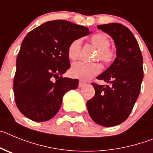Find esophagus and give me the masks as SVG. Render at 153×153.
Segmentation results:
<instances>
[{
    "label": "esophagus",
    "mask_w": 153,
    "mask_h": 153,
    "mask_svg": "<svg viewBox=\"0 0 153 153\" xmlns=\"http://www.w3.org/2000/svg\"><path fill=\"white\" fill-rule=\"evenodd\" d=\"M85 85V82H82V81H79V83H78V87H79V88H82V87L84 86Z\"/></svg>",
    "instance_id": "1"
}]
</instances>
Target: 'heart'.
Masks as SVG:
<instances>
[{
    "instance_id": "heart-1",
    "label": "heart",
    "mask_w": 153,
    "mask_h": 153,
    "mask_svg": "<svg viewBox=\"0 0 153 153\" xmlns=\"http://www.w3.org/2000/svg\"><path fill=\"white\" fill-rule=\"evenodd\" d=\"M91 42L97 49V59L106 65L113 62L116 53L110 48L111 42L109 38L104 33H97L92 36ZM82 49V39H76L69 44L68 56L71 60H76L79 58ZM101 71V66L97 63H85L82 62H75L72 65L70 74L72 77L79 79L89 80L98 75Z\"/></svg>"
}]
</instances>
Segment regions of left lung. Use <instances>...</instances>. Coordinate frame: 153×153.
Instances as JSON below:
<instances>
[{"label": "left lung", "instance_id": "obj_1", "mask_svg": "<svg viewBox=\"0 0 153 153\" xmlns=\"http://www.w3.org/2000/svg\"><path fill=\"white\" fill-rule=\"evenodd\" d=\"M97 28L113 38L117 57L97 77L110 85L92 83L95 94L88 100L87 108L96 123L109 127L123 123L131 113L143 78V62L138 42L127 27L113 23Z\"/></svg>", "mask_w": 153, "mask_h": 153}]
</instances>
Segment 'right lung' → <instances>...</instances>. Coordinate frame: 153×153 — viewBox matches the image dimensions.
<instances>
[{"label": "right lung", "mask_w": 153, "mask_h": 153, "mask_svg": "<svg viewBox=\"0 0 153 153\" xmlns=\"http://www.w3.org/2000/svg\"><path fill=\"white\" fill-rule=\"evenodd\" d=\"M90 33L87 27L59 20L42 23L26 36L13 80L15 102L24 116L43 122L59 111L65 94L78 85V79L60 76L70 68L68 46Z\"/></svg>", "instance_id": "1"}]
</instances>
